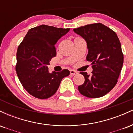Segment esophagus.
<instances>
[{"instance_id": "esophagus-1", "label": "esophagus", "mask_w": 133, "mask_h": 133, "mask_svg": "<svg viewBox=\"0 0 133 133\" xmlns=\"http://www.w3.org/2000/svg\"><path fill=\"white\" fill-rule=\"evenodd\" d=\"M70 74H72V75H76L77 74V72L74 71V70H70Z\"/></svg>"}]
</instances>
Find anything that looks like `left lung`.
<instances>
[{
	"label": "left lung",
	"instance_id": "8db88e82",
	"mask_svg": "<svg viewBox=\"0 0 133 133\" xmlns=\"http://www.w3.org/2000/svg\"><path fill=\"white\" fill-rule=\"evenodd\" d=\"M86 41L88 53L86 60L92 65V75L81 72L85 81L78 86L86 97L96 98L106 95L117 82L123 64L121 45L117 34L101 23L74 29Z\"/></svg>",
	"mask_w": 133,
	"mask_h": 133
}]
</instances>
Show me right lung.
<instances>
[{"instance_id": "1", "label": "right lung", "mask_w": 133, "mask_h": 133, "mask_svg": "<svg viewBox=\"0 0 133 133\" xmlns=\"http://www.w3.org/2000/svg\"><path fill=\"white\" fill-rule=\"evenodd\" d=\"M70 29L41 25L29 30L17 52L16 72L26 91L39 99L53 96L64 77L69 75L68 69L50 73L48 65L56 56L55 45Z\"/></svg>"}]
</instances>
